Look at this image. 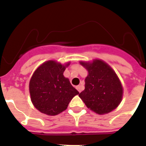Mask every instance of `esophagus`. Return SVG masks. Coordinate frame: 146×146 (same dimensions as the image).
<instances>
[{
	"label": "esophagus",
	"instance_id": "obj_1",
	"mask_svg": "<svg viewBox=\"0 0 146 146\" xmlns=\"http://www.w3.org/2000/svg\"><path fill=\"white\" fill-rule=\"evenodd\" d=\"M76 89L79 91V92H81L83 89V87L82 86H76Z\"/></svg>",
	"mask_w": 146,
	"mask_h": 146
}]
</instances>
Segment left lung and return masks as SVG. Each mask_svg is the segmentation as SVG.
Returning <instances> with one entry per match:
<instances>
[{
  "mask_svg": "<svg viewBox=\"0 0 146 146\" xmlns=\"http://www.w3.org/2000/svg\"><path fill=\"white\" fill-rule=\"evenodd\" d=\"M88 70L85 89L79 95L88 108L104 114L117 108L123 98V86L113 69L102 60L80 62Z\"/></svg>",
  "mask_w": 146,
  "mask_h": 146,
  "instance_id": "1",
  "label": "left lung"
}]
</instances>
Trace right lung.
<instances>
[{"mask_svg": "<svg viewBox=\"0 0 146 146\" xmlns=\"http://www.w3.org/2000/svg\"><path fill=\"white\" fill-rule=\"evenodd\" d=\"M70 62L62 65L48 60L40 65L29 82V93L33 105L40 112L54 116L65 111L79 92L64 77V72Z\"/></svg>", "mask_w": 146, "mask_h": 146, "instance_id": "add662e5", "label": "right lung"}]
</instances>
